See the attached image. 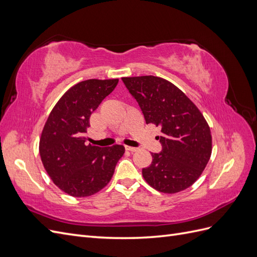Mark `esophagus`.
<instances>
[{
	"instance_id": "obj_1",
	"label": "esophagus",
	"mask_w": 257,
	"mask_h": 257,
	"mask_svg": "<svg viewBox=\"0 0 257 257\" xmlns=\"http://www.w3.org/2000/svg\"><path fill=\"white\" fill-rule=\"evenodd\" d=\"M125 150L130 151V152H135L138 150V148H134V147H130V146H125Z\"/></svg>"
}]
</instances>
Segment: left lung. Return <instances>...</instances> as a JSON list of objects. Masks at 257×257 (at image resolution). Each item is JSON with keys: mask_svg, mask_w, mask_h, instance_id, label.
Returning a JSON list of instances; mask_svg holds the SVG:
<instances>
[{"mask_svg": "<svg viewBox=\"0 0 257 257\" xmlns=\"http://www.w3.org/2000/svg\"><path fill=\"white\" fill-rule=\"evenodd\" d=\"M142 108L146 123L160 126L161 153L143 168L146 182L159 192L175 194L195 182L212 152L211 132L203 113L170 81L157 76L123 77Z\"/></svg>", "mask_w": 257, "mask_h": 257, "instance_id": "1", "label": "left lung"}]
</instances>
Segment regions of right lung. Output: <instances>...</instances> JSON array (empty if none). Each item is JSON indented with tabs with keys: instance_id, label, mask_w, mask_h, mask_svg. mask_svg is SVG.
Returning <instances> with one entry per match:
<instances>
[{
	"instance_id": "obj_1",
	"label": "right lung",
	"mask_w": 257,
	"mask_h": 257,
	"mask_svg": "<svg viewBox=\"0 0 257 257\" xmlns=\"http://www.w3.org/2000/svg\"><path fill=\"white\" fill-rule=\"evenodd\" d=\"M119 79H89L69 88L54 105L40 138V155L48 176L73 197L94 195L109 183L124 147L87 144L90 116Z\"/></svg>"
}]
</instances>
